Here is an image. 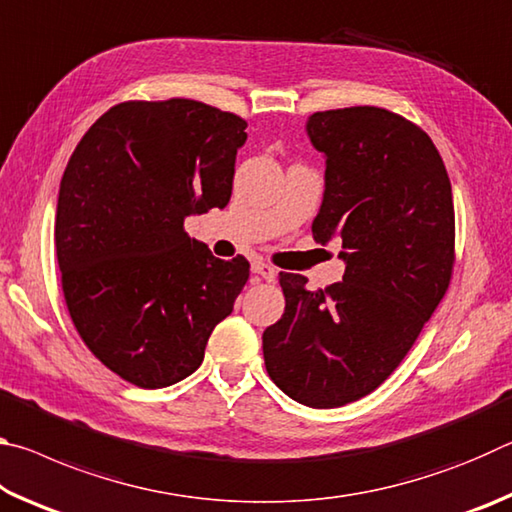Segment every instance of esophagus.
I'll list each match as a JSON object with an SVG mask.
<instances>
[{
	"label": "esophagus",
	"mask_w": 512,
	"mask_h": 512,
	"mask_svg": "<svg viewBox=\"0 0 512 512\" xmlns=\"http://www.w3.org/2000/svg\"><path fill=\"white\" fill-rule=\"evenodd\" d=\"M250 271L255 273L257 280L273 282L275 277H277V271H275V268H273L271 264H266V262H253V266H250Z\"/></svg>",
	"instance_id": "obj_1"
}]
</instances>
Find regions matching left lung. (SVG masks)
<instances>
[{
    "label": "left lung",
    "mask_w": 512,
    "mask_h": 512,
    "mask_svg": "<svg viewBox=\"0 0 512 512\" xmlns=\"http://www.w3.org/2000/svg\"><path fill=\"white\" fill-rule=\"evenodd\" d=\"M309 142L325 158L316 244L341 241L343 282L309 291L280 273L282 318L262 336L268 377L311 409L361 400L411 350L449 287L454 201L431 137L375 106L314 112Z\"/></svg>",
    "instance_id": "left-lung-1"
}]
</instances>
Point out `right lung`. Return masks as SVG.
<instances>
[{
	"label": "right lung",
	"mask_w": 512,
	"mask_h": 512,
	"mask_svg": "<svg viewBox=\"0 0 512 512\" xmlns=\"http://www.w3.org/2000/svg\"><path fill=\"white\" fill-rule=\"evenodd\" d=\"M244 131L201 101H128L103 112L67 162L54 237L69 316L94 357L135 386L192 375L248 282L244 257H214L183 228L228 205Z\"/></svg>",
	"instance_id": "1"
}]
</instances>
